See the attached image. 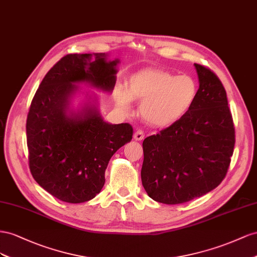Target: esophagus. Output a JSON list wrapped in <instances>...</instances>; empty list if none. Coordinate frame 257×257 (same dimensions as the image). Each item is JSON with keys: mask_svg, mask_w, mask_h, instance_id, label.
Instances as JSON below:
<instances>
[{"mask_svg": "<svg viewBox=\"0 0 257 257\" xmlns=\"http://www.w3.org/2000/svg\"><path fill=\"white\" fill-rule=\"evenodd\" d=\"M134 139H135L136 141H142L143 139H144L143 131L140 130V129H137V131H136L135 135H134Z\"/></svg>", "mask_w": 257, "mask_h": 257, "instance_id": "obj_1", "label": "esophagus"}]
</instances>
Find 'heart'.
<instances>
[{"label":"heart","mask_w":257,"mask_h":257,"mask_svg":"<svg viewBox=\"0 0 257 257\" xmlns=\"http://www.w3.org/2000/svg\"><path fill=\"white\" fill-rule=\"evenodd\" d=\"M198 87L193 77L160 69H143L128 80V91L118 89L116 103L128 111L131 100L141 101L142 118L157 128L170 127L184 117L195 103Z\"/></svg>","instance_id":"1"}]
</instances>
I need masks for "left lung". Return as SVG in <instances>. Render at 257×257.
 <instances>
[{"label": "left lung", "mask_w": 257, "mask_h": 257, "mask_svg": "<svg viewBox=\"0 0 257 257\" xmlns=\"http://www.w3.org/2000/svg\"><path fill=\"white\" fill-rule=\"evenodd\" d=\"M197 98L177 123L143 141L142 184L153 200L184 203L208 194L224 180L234 146L227 94L211 70L195 63Z\"/></svg>", "instance_id": "8db88e82"}]
</instances>
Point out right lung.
<instances>
[{"label": "right lung", "instance_id": "obj_1", "mask_svg": "<svg viewBox=\"0 0 257 257\" xmlns=\"http://www.w3.org/2000/svg\"><path fill=\"white\" fill-rule=\"evenodd\" d=\"M118 63L105 53L65 56L48 71L31 102L26 127L29 167L38 184L64 202L96 197L109 159L133 139L129 123L102 118L96 94L86 92L73 107L76 94L84 93L79 84L111 93Z\"/></svg>", "mask_w": 257, "mask_h": 257}]
</instances>
